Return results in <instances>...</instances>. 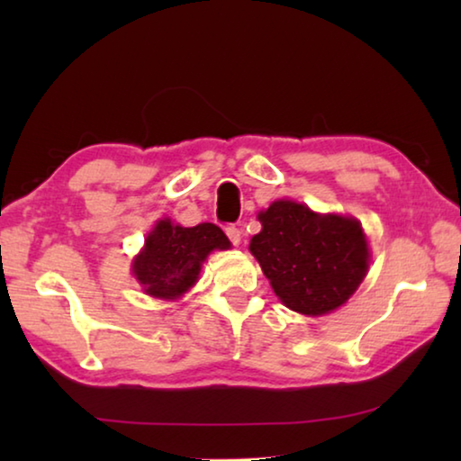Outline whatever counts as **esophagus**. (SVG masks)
I'll return each instance as SVG.
<instances>
[{
    "instance_id": "34e87169",
    "label": "esophagus",
    "mask_w": 461,
    "mask_h": 461,
    "mask_svg": "<svg viewBox=\"0 0 461 461\" xmlns=\"http://www.w3.org/2000/svg\"><path fill=\"white\" fill-rule=\"evenodd\" d=\"M225 233H228V238L233 246H238L241 241V231L240 228H236V225H228V228H225Z\"/></svg>"
}]
</instances>
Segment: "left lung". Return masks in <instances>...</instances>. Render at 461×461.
<instances>
[{"instance_id":"1","label":"left lung","mask_w":461,"mask_h":461,"mask_svg":"<svg viewBox=\"0 0 461 461\" xmlns=\"http://www.w3.org/2000/svg\"><path fill=\"white\" fill-rule=\"evenodd\" d=\"M258 220L262 231L249 241V252L280 303L296 313H331L368 272V241L354 217L321 215L303 203L280 199Z\"/></svg>"}]
</instances>
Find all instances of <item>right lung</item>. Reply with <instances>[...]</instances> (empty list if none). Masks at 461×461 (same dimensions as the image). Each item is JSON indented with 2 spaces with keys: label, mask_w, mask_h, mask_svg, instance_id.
Masks as SVG:
<instances>
[{
  "label": "right lung",
  "mask_w": 461,
  "mask_h": 461,
  "mask_svg": "<svg viewBox=\"0 0 461 461\" xmlns=\"http://www.w3.org/2000/svg\"><path fill=\"white\" fill-rule=\"evenodd\" d=\"M230 240L213 223L183 228L170 220H160L148 233L146 244L131 272L144 293L156 299H181L197 283L201 264L213 249H230Z\"/></svg>",
  "instance_id": "obj_1"
}]
</instances>
